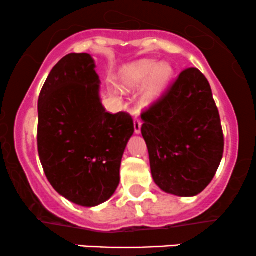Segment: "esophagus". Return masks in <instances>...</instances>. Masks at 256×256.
<instances>
[{
  "mask_svg": "<svg viewBox=\"0 0 256 256\" xmlns=\"http://www.w3.org/2000/svg\"><path fill=\"white\" fill-rule=\"evenodd\" d=\"M141 126H142V121H141V118H134V128H135V134L141 132Z\"/></svg>",
  "mask_w": 256,
  "mask_h": 256,
  "instance_id": "obj_1",
  "label": "esophagus"
}]
</instances>
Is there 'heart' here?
I'll list each match as a JSON object with an SVG mask.
<instances>
[{"instance_id":"heart-1","label":"heart","mask_w":256,"mask_h":256,"mask_svg":"<svg viewBox=\"0 0 256 256\" xmlns=\"http://www.w3.org/2000/svg\"><path fill=\"white\" fill-rule=\"evenodd\" d=\"M172 76V68L166 63L140 60L130 64L121 72L118 84L122 89L138 88L147 82L144 92V102L156 100L164 92Z\"/></svg>"}]
</instances>
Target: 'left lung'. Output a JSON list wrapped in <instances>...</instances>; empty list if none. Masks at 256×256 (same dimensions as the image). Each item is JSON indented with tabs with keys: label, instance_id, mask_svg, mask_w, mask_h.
Instances as JSON below:
<instances>
[{
	"label": "left lung",
	"instance_id": "left-lung-1",
	"mask_svg": "<svg viewBox=\"0 0 256 256\" xmlns=\"http://www.w3.org/2000/svg\"><path fill=\"white\" fill-rule=\"evenodd\" d=\"M154 183L178 197L200 194L220 164L224 136L207 78L184 69L141 114Z\"/></svg>",
	"mask_w": 256,
	"mask_h": 256
}]
</instances>
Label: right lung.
Here are the masks:
<instances>
[{"instance_id":"1","label":"right lung","mask_w":256,"mask_h":256,"mask_svg":"<svg viewBox=\"0 0 256 256\" xmlns=\"http://www.w3.org/2000/svg\"><path fill=\"white\" fill-rule=\"evenodd\" d=\"M88 53H70L49 73L38 99V154L52 187L70 202L95 207L120 182L124 151L132 136L128 112L110 114Z\"/></svg>"}]
</instances>
